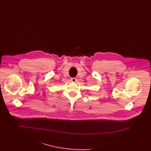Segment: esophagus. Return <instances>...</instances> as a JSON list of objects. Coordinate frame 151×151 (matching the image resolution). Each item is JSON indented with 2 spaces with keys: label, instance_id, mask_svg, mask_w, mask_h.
Listing matches in <instances>:
<instances>
[{
  "label": "esophagus",
  "instance_id": "obj_1",
  "mask_svg": "<svg viewBox=\"0 0 151 151\" xmlns=\"http://www.w3.org/2000/svg\"><path fill=\"white\" fill-rule=\"evenodd\" d=\"M76 80H77L76 78H71V81L72 82H73V83L76 82Z\"/></svg>",
  "mask_w": 151,
  "mask_h": 151
}]
</instances>
